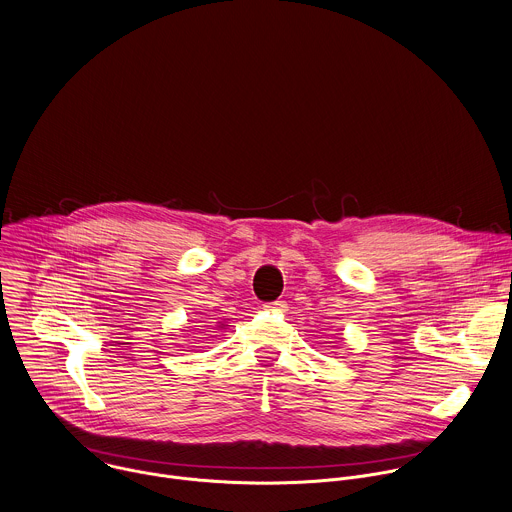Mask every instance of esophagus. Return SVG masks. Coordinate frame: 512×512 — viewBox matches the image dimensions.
<instances>
[{
  "mask_svg": "<svg viewBox=\"0 0 512 512\" xmlns=\"http://www.w3.org/2000/svg\"><path fill=\"white\" fill-rule=\"evenodd\" d=\"M263 309L267 313H285L287 311V303L285 301H275V303H267Z\"/></svg>",
  "mask_w": 512,
  "mask_h": 512,
  "instance_id": "1",
  "label": "esophagus"
}]
</instances>
